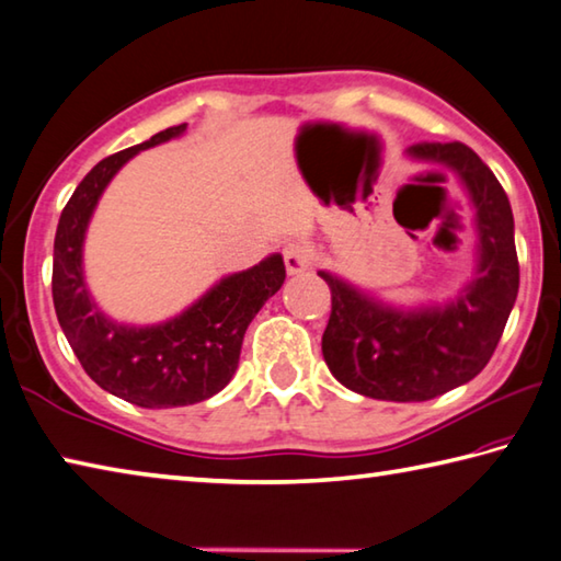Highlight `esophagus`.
<instances>
[{
	"mask_svg": "<svg viewBox=\"0 0 561 561\" xmlns=\"http://www.w3.org/2000/svg\"><path fill=\"white\" fill-rule=\"evenodd\" d=\"M314 262V250L307 242H289L284 247V264H287L289 274H299L311 267Z\"/></svg>",
	"mask_w": 561,
	"mask_h": 561,
	"instance_id": "34e87169",
	"label": "esophagus"
}]
</instances>
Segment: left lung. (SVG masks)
<instances>
[{
    "mask_svg": "<svg viewBox=\"0 0 561 561\" xmlns=\"http://www.w3.org/2000/svg\"><path fill=\"white\" fill-rule=\"evenodd\" d=\"M413 158L448 165L468 187L480 234L478 274L445 307H386L329 272L331 317L321 336L339 383L378 401H431L472 381L495 354L515 307L519 262L515 220L495 173L465 144H417Z\"/></svg>",
    "mask_w": 561,
    "mask_h": 561,
    "instance_id": "1",
    "label": "left lung"
}]
</instances>
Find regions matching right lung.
Instances as JSON below:
<instances>
[{"mask_svg":"<svg viewBox=\"0 0 561 561\" xmlns=\"http://www.w3.org/2000/svg\"><path fill=\"white\" fill-rule=\"evenodd\" d=\"M183 130L185 123L165 128L93 165L66 203L54 237L51 294L66 341L103 391L140 408L193 405L220 393L240 364L247 327L287 277L282 254H272L252 270L225 277L183 314L158 327L116 324L91 301L81 247L93 207L133 156Z\"/></svg>","mask_w":561,"mask_h":561,"instance_id":"add662e5","label":"right lung"}]
</instances>
